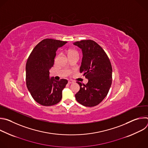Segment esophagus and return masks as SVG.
<instances>
[{
  "label": "esophagus",
  "mask_w": 148,
  "mask_h": 148,
  "mask_svg": "<svg viewBox=\"0 0 148 148\" xmlns=\"http://www.w3.org/2000/svg\"><path fill=\"white\" fill-rule=\"evenodd\" d=\"M73 82L71 80H69V82H68V83H69V84H72Z\"/></svg>",
  "instance_id": "obj_1"
}]
</instances>
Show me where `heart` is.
Wrapping results in <instances>:
<instances>
[{
	"instance_id": "obj_1",
	"label": "heart",
	"mask_w": 148,
	"mask_h": 148,
	"mask_svg": "<svg viewBox=\"0 0 148 148\" xmlns=\"http://www.w3.org/2000/svg\"><path fill=\"white\" fill-rule=\"evenodd\" d=\"M73 54H77V51L74 50H69L68 51V56H70V55H73Z\"/></svg>"
}]
</instances>
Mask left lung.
<instances>
[{"label": "left lung", "instance_id": "left-lung-1", "mask_svg": "<svg viewBox=\"0 0 148 148\" xmlns=\"http://www.w3.org/2000/svg\"><path fill=\"white\" fill-rule=\"evenodd\" d=\"M73 44L82 50L79 71L88 80L86 85L77 82L80 89L75 95L76 100L84 106H96L106 97L111 86L110 60L102 48L93 40H81Z\"/></svg>", "mask_w": 148, "mask_h": 148}]
</instances>
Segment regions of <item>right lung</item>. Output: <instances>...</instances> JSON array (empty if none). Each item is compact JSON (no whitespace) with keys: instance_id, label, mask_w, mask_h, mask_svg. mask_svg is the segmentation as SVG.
Listing matches in <instances>:
<instances>
[{"instance_id":"right-lung-1","label":"right lung","mask_w":148,"mask_h":148,"mask_svg":"<svg viewBox=\"0 0 148 148\" xmlns=\"http://www.w3.org/2000/svg\"><path fill=\"white\" fill-rule=\"evenodd\" d=\"M67 41L51 38L41 41L32 50L26 66V86L33 99L43 106H51L62 98V91L68 81H56L50 78V69L53 66L56 51Z\"/></svg>"}]
</instances>
